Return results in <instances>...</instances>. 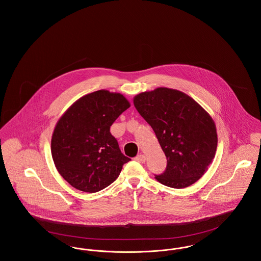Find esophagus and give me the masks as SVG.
Returning a JSON list of instances; mask_svg holds the SVG:
<instances>
[{
    "label": "esophagus",
    "mask_w": 261,
    "mask_h": 261,
    "mask_svg": "<svg viewBox=\"0 0 261 261\" xmlns=\"http://www.w3.org/2000/svg\"><path fill=\"white\" fill-rule=\"evenodd\" d=\"M135 161L141 162V163H144V162H146V156L144 154H139L135 158Z\"/></svg>",
    "instance_id": "obj_1"
}]
</instances>
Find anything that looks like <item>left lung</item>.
Returning <instances> with one entry per match:
<instances>
[{"mask_svg": "<svg viewBox=\"0 0 261 261\" xmlns=\"http://www.w3.org/2000/svg\"><path fill=\"white\" fill-rule=\"evenodd\" d=\"M134 106L154 131L167 160L165 170L154 175L156 180L175 189L197 182L217 148L211 115L186 94L168 88L137 95Z\"/></svg>", "mask_w": 261, "mask_h": 261, "instance_id": "1", "label": "left lung"}]
</instances>
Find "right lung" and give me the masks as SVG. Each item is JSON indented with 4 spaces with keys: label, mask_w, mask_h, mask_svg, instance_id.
I'll use <instances>...</instances> for the list:
<instances>
[{
    "label": "right lung",
    "mask_w": 261,
    "mask_h": 261,
    "mask_svg": "<svg viewBox=\"0 0 261 261\" xmlns=\"http://www.w3.org/2000/svg\"><path fill=\"white\" fill-rule=\"evenodd\" d=\"M129 108L121 94L99 90L75 101L59 120L51 137V155L58 171L75 189L99 192L131 161L110 131Z\"/></svg>",
    "instance_id": "add662e5"
}]
</instances>
